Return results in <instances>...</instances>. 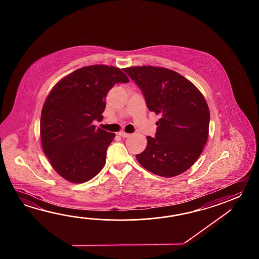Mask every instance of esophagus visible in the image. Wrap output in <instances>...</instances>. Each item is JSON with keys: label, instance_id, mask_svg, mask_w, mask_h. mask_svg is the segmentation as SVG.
<instances>
[{"label": "esophagus", "instance_id": "1", "mask_svg": "<svg viewBox=\"0 0 259 259\" xmlns=\"http://www.w3.org/2000/svg\"><path fill=\"white\" fill-rule=\"evenodd\" d=\"M119 136H121L122 138H127L131 136V134H128V133H126V132H120L119 133Z\"/></svg>", "mask_w": 259, "mask_h": 259}]
</instances>
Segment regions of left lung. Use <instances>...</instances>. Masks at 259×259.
I'll list each match as a JSON object with an SVG mask.
<instances>
[{
    "instance_id": "left-lung-1",
    "label": "left lung",
    "mask_w": 259,
    "mask_h": 259,
    "mask_svg": "<svg viewBox=\"0 0 259 259\" xmlns=\"http://www.w3.org/2000/svg\"><path fill=\"white\" fill-rule=\"evenodd\" d=\"M124 71L141 89L149 110L160 116L155 136L147 137L138 162L158 176L185 172L198 159L208 138L210 113L203 94L167 68L132 66Z\"/></svg>"
}]
</instances>
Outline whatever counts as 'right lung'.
Masks as SVG:
<instances>
[{
	"label": "right lung",
	"mask_w": 259,
	"mask_h": 259,
	"mask_svg": "<svg viewBox=\"0 0 259 259\" xmlns=\"http://www.w3.org/2000/svg\"><path fill=\"white\" fill-rule=\"evenodd\" d=\"M128 82L115 66H84L62 78L44 102L40 140L44 154L62 178L72 183L92 180L103 169L115 133L96 128L105 97L116 83Z\"/></svg>",
	"instance_id": "add662e5"
}]
</instances>
